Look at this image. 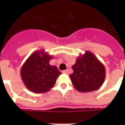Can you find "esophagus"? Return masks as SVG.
<instances>
[{"instance_id":"34e87169","label":"esophagus","mask_w":125,"mask_h":125,"mask_svg":"<svg viewBox=\"0 0 125 125\" xmlns=\"http://www.w3.org/2000/svg\"><path fill=\"white\" fill-rule=\"evenodd\" d=\"M62 72L63 73H65V74H68V73H69V70H63Z\"/></svg>"}]
</instances>
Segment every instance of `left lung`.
<instances>
[{
    "label": "left lung",
    "mask_w": 125,
    "mask_h": 125,
    "mask_svg": "<svg viewBox=\"0 0 125 125\" xmlns=\"http://www.w3.org/2000/svg\"><path fill=\"white\" fill-rule=\"evenodd\" d=\"M72 69L73 72L70 77L74 88L79 92L95 91L104 81V66L90 52L86 51L82 56L78 57Z\"/></svg>",
    "instance_id": "1"
}]
</instances>
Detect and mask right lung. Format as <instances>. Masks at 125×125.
Listing matches in <instances>:
<instances>
[{
	"label": "right lung",
	"mask_w": 125,
	"mask_h": 125,
	"mask_svg": "<svg viewBox=\"0 0 125 125\" xmlns=\"http://www.w3.org/2000/svg\"><path fill=\"white\" fill-rule=\"evenodd\" d=\"M52 59V55L39 50L26 60L21 70V75L29 90L35 93H44L54 86L61 72L56 66L49 65Z\"/></svg>",
	"instance_id": "1"
}]
</instances>
